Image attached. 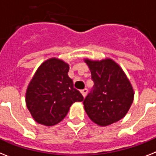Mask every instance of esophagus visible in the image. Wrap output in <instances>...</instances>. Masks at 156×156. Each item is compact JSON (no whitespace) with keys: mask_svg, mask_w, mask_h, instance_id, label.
I'll return each instance as SVG.
<instances>
[{"mask_svg":"<svg viewBox=\"0 0 156 156\" xmlns=\"http://www.w3.org/2000/svg\"><path fill=\"white\" fill-rule=\"evenodd\" d=\"M80 92L82 93V95H83V97H85L86 95H87V88H84V89L81 90Z\"/></svg>","mask_w":156,"mask_h":156,"instance_id":"1","label":"esophagus"}]
</instances>
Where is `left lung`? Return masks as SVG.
<instances>
[{
  "mask_svg": "<svg viewBox=\"0 0 156 156\" xmlns=\"http://www.w3.org/2000/svg\"><path fill=\"white\" fill-rule=\"evenodd\" d=\"M94 81L93 90L83 100L87 115L100 126L119 121L127 113L134 100L132 83L119 64L110 58H85Z\"/></svg>",
  "mask_w": 156,
  "mask_h": 156,
  "instance_id": "obj_1",
  "label": "left lung"
}]
</instances>
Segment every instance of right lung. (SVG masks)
Masks as SVG:
<instances>
[{
    "label": "right lung",
    "mask_w": 156,
    "mask_h": 156,
    "mask_svg": "<svg viewBox=\"0 0 156 156\" xmlns=\"http://www.w3.org/2000/svg\"><path fill=\"white\" fill-rule=\"evenodd\" d=\"M69 65L53 57L40 65L29 82L25 102L37 123L53 126L62 121L72 104L83 100L68 75Z\"/></svg>",
    "instance_id": "obj_1"
}]
</instances>
